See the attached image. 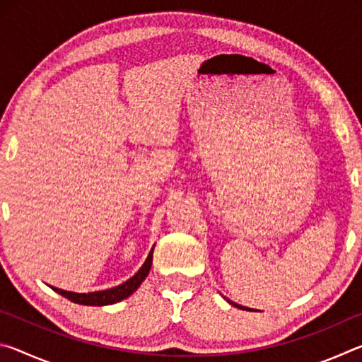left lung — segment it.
<instances>
[{"instance_id": "left-lung-1", "label": "left lung", "mask_w": 362, "mask_h": 362, "mask_svg": "<svg viewBox=\"0 0 362 362\" xmlns=\"http://www.w3.org/2000/svg\"><path fill=\"white\" fill-rule=\"evenodd\" d=\"M228 303H230V305H233V306H236V308H240V310H247L246 306H241V305H238V303H235V302H231V300H228Z\"/></svg>"}]
</instances>
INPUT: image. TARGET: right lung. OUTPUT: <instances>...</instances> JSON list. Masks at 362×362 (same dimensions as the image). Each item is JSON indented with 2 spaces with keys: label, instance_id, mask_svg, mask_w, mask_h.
Returning a JSON list of instances; mask_svg holds the SVG:
<instances>
[{
  "label": "right lung",
  "instance_id": "1",
  "mask_svg": "<svg viewBox=\"0 0 362 362\" xmlns=\"http://www.w3.org/2000/svg\"><path fill=\"white\" fill-rule=\"evenodd\" d=\"M151 262H153V247L150 250L148 257L142 267H140L139 272L134 274L131 279H127L126 283H122L116 287H112V289H105V291H97V292H88V293H78V292H70V291H64V289H57V287H52L51 289L56 291L60 296H64L65 298H69L73 303H79V305H90V306H102V305H112V303H118L121 300L127 298L132 296L134 292L139 289V286L144 283V279L148 276L150 268H151Z\"/></svg>",
  "mask_w": 362,
  "mask_h": 362
}]
</instances>
